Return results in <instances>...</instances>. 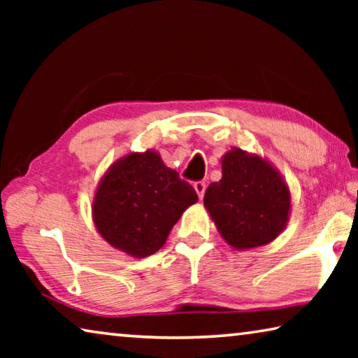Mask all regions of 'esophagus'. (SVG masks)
<instances>
[{"instance_id": "esophagus-1", "label": "esophagus", "mask_w": 358, "mask_h": 358, "mask_svg": "<svg viewBox=\"0 0 358 358\" xmlns=\"http://www.w3.org/2000/svg\"><path fill=\"white\" fill-rule=\"evenodd\" d=\"M194 189H196L199 199H202L205 189H207V185H205V181H196V183H194Z\"/></svg>"}]
</instances>
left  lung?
Instances as JSON below:
<instances>
[{
    "instance_id": "obj_1",
    "label": "left lung",
    "mask_w": 358,
    "mask_h": 358,
    "mask_svg": "<svg viewBox=\"0 0 358 358\" xmlns=\"http://www.w3.org/2000/svg\"><path fill=\"white\" fill-rule=\"evenodd\" d=\"M203 203L222 238L235 250H248L280 235L290 194L268 162L237 148L222 157V178L207 187Z\"/></svg>"
}]
</instances>
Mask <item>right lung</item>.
<instances>
[{
	"mask_svg": "<svg viewBox=\"0 0 358 358\" xmlns=\"http://www.w3.org/2000/svg\"><path fill=\"white\" fill-rule=\"evenodd\" d=\"M197 192L155 151L131 153L108 169L93 202L99 234L113 248L147 257L166 243Z\"/></svg>",
	"mask_w": 358,
	"mask_h": 358,
	"instance_id": "right-lung-1",
	"label": "right lung"
}]
</instances>
